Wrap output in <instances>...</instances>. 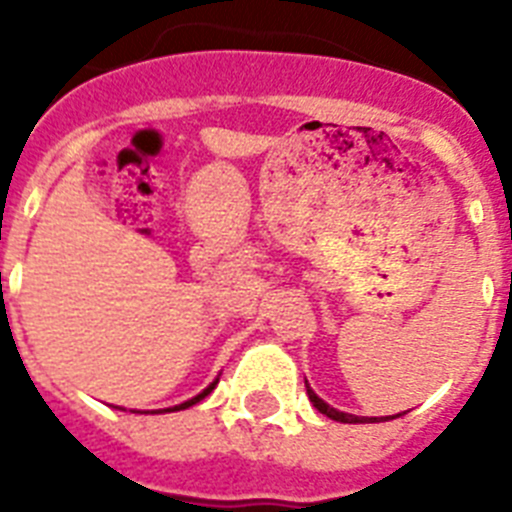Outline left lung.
Returning a JSON list of instances; mask_svg holds the SVG:
<instances>
[{"instance_id":"obj_1","label":"left lung","mask_w":512,"mask_h":512,"mask_svg":"<svg viewBox=\"0 0 512 512\" xmlns=\"http://www.w3.org/2000/svg\"><path fill=\"white\" fill-rule=\"evenodd\" d=\"M305 393H308V398H311V404L316 406V412L324 414V417H329V420L335 422H345V425H366V422H388V420H398V417H404L409 409H404V412H393V414H377V417H364V414H353V412H345V409H337V406H332L329 401H324V398L313 390V385L308 380H305Z\"/></svg>"}]
</instances>
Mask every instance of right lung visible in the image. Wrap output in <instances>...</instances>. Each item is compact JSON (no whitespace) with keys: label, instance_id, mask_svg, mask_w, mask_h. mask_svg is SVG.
<instances>
[{"label":"right lung","instance_id":"1","mask_svg":"<svg viewBox=\"0 0 512 512\" xmlns=\"http://www.w3.org/2000/svg\"><path fill=\"white\" fill-rule=\"evenodd\" d=\"M217 380H220V372H217V377H215V380H212V382H209L207 388H201L199 393H196V396L185 398V401H180V404L162 406V409H130V412H135V414H167V412H180V409H188V406L199 404L201 398H207L209 393H212V390H215ZM111 406H114V409H127V406H119V404H111Z\"/></svg>","mask_w":512,"mask_h":512}]
</instances>
